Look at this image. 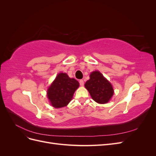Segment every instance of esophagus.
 Returning <instances> with one entry per match:
<instances>
[{"mask_svg": "<svg viewBox=\"0 0 156 156\" xmlns=\"http://www.w3.org/2000/svg\"><path fill=\"white\" fill-rule=\"evenodd\" d=\"M84 81H83V80H80L79 81V84H80V86H81V87H83V86H84Z\"/></svg>", "mask_w": 156, "mask_h": 156, "instance_id": "esophagus-1", "label": "esophagus"}]
</instances>
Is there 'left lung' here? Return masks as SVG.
Returning <instances> with one entry per match:
<instances>
[{"label": "left lung", "mask_w": 156, "mask_h": 156, "mask_svg": "<svg viewBox=\"0 0 156 156\" xmlns=\"http://www.w3.org/2000/svg\"><path fill=\"white\" fill-rule=\"evenodd\" d=\"M84 86L93 100L101 104L107 103L114 94L111 84L100 72H92Z\"/></svg>", "instance_id": "1"}]
</instances>
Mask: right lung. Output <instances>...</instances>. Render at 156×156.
<instances>
[{
  "label": "right lung",
  "instance_id": "add662e5",
  "mask_svg": "<svg viewBox=\"0 0 156 156\" xmlns=\"http://www.w3.org/2000/svg\"><path fill=\"white\" fill-rule=\"evenodd\" d=\"M79 86L77 80L69 78L66 73H59L48 90V97L52 106L55 108L66 106Z\"/></svg>",
  "mask_w": 156,
  "mask_h": 156
}]
</instances>
